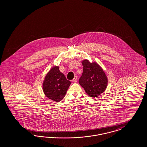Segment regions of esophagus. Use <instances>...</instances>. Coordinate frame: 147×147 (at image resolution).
<instances>
[{
    "label": "esophagus",
    "mask_w": 147,
    "mask_h": 147,
    "mask_svg": "<svg viewBox=\"0 0 147 147\" xmlns=\"http://www.w3.org/2000/svg\"><path fill=\"white\" fill-rule=\"evenodd\" d=\"M72 81L73 82H77V76H76L75 77H74V78L72 80Z\"/></svg>",
    "instance_id": "esophagus-1"
}]
</instances>
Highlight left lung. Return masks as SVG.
I'll return each mask as SVG.
<instances>
[{"instance_id":"obj_1","label":"left lung","mask_w":147,"mask_h":147,"mask_svg":"<svg viewBox=\"0 0 147 147\" xmlns=\"http://www.w3.org/2000/svg\"><path fill=\"white\" fill-rule=\"evenodd\" d=\"M82 63L83 73L79 79V84L89 96L98 97L106 89L108 80L106 74L96 62L90 63L85 60Z\"/></svg>"}]
</instances>
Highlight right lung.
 Instances as JSON below:
<instances>
[{"label":"right lung","mask_w":147,"mask_h":147,"mask_svg":"<svg viewBox=\"0 0 147 147\" xmlns=\"http://www.w3.org/2000/svg\"><path fill=\"white\" fill-rule=\"evenodd\" d=\"M70 85V81L67 80L66 76L59 71L58 66H55L45 78L43 90L47 98L59 102L65 97Z\"/></svg>","instance_id":"right-lung-1"}]
</instances>
